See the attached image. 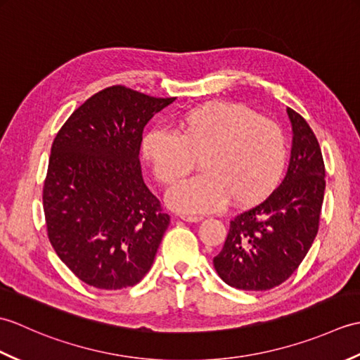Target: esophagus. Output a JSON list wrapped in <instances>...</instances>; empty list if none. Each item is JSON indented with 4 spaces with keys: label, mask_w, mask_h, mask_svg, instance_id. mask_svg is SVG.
Listing matches in <instances>:
<instances>
[{
    "label": "esophagus",
    "mask_w": 360,
    "mask_h": 360,
    "mask_svg": "<svg viewBox=\"0 0 360 360\" xmlns=\"http://www.w3.org/2000/svg\"><path fill=\"white\" fill-rule=\"evenodd\" d=\"M181 218L184 219V221H188V223H200V221L204 219L201 215H187V213H184V215H181Z\"/></svg>",
    "instance_id": "34e87169"
}]
</instances>
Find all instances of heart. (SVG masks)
I'll return each mask as SVG.
<instances>
[{
    "label": "heart",
    "mask_w": 360,
    "mask_h": 360,
    "mask_svg": "<svg viewBox=\"0 0 360 360\" xmlns=\"http://www.w3.org/2000/svg\"><path fill=\"white\" fill-rule=\"evenodd\" d=\"M141 151L162 184H174L201 160L202 173L168 192L182 212L254 205L277 187L286 165V139L271 119L233 102H210L184 111L176 131L156 125L145 131Z\"/></svg>",
    "instance_id": "b5f03b06"
}]
</instances>
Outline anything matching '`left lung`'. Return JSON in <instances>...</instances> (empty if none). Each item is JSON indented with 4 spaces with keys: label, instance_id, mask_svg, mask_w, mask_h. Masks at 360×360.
<instances>
[{
    "label": "left lung",
    "instance_id": "8db88e82",
    "mask_svg": "<svg viewBox=\"0 0 360 360\" xmlns=\"http://www.w3.org/2000/svg\"><path fill=\"white\" fill-rule=\"evenodd\" d=\"M294 139L288 173L259 204L238 213L223 250L213 258L229 286L267 290L281 285L307 257L319 232L325 195V164L308 122L288 108Z\"/></svg>",
    "mask_w": 360,
    "mask_h": 360
}]
</instances>
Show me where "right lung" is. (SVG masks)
<instances>
[{
  "label": "right lung",
  "instance_id": "right-lung-1",
  "mask_svg": "<svg viewBox=\"0 0 360 360\" xmlns=\"http://www.w3.org/2000/svg\"><path fill=\"white\" fill-rule=\"evenodd\" d=\"M172 102L122 85L105 88L52 142L46 232L60 259L89 286L129 288L150 271L170 217L145 186L139 150L143 127Z\"/></svg>",
  "mask_w": 360,
  "mask_h": 360
}]
</instances>
